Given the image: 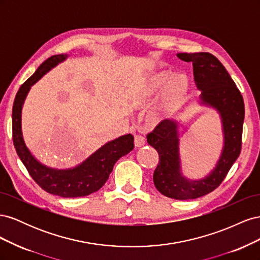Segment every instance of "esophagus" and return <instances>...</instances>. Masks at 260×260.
<instances>
[{"mask_svg": "<svg viewBox=\"0 0 260 260\" xmlns=\"http://www.w3.org/2000/svg\"><path fill=\"white\" fill-rule=\"evenodd\" d=\"M144 144H145V138L143 136L137 135L135 137V145H136V147H141V146H143Z\"/></svg>", "mask_w": 260, "mask_h": 260, "instance_id": "esophagus-1", "label": "esophagus"}]
</instances>
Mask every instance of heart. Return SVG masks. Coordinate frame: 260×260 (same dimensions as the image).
<instances>
[{
  "label": "heart",
  "mask_w": 260,
  "mask_h": 260,
  "mask_svg": "<svg viewBox=\"0 0 260 260\" xmlns=\"http://www.w3.org/2000/svg\"><path fill=\"white\" fill-rule=\"evenodd\" d=\"M167 84L169 85L167 86L166 94H165V98L158 108V113H156V116L170 114L175 111L179 100L187 90L188 81L186 76L177 74L171 77L170 72L162 70V72L146 76L138 90V99L146 101L156 96Z\"/></svg>",
  "instance_id": "heart-1"
}]
</instances>
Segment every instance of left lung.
Here are the masks:
<instances>
[{"instance_id":"1","label":"left lung","mask_w":260,"mask_h":260,"mask_svg":"<svg viewBox=\"0 0 260 260\" xmlns=\"http://www.w3.org/2000/svg\"><path fill=\"white\" fill-rule=\"evenodd\" d=\"M177 56L193 64L194 80L202 91L200 103L216 109L221 118L223 147L216 167L200 180L185 178L181 171L179 123L162 120L147 135V143L159 156L154 171V184L162 195L175 200H194L217 188L238 159L242 148L245 108L241 92L224 66L207 52L179 53Z\"/></svg>"}]
</instances>
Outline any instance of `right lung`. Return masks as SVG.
Masks as SVG:
<instances>
[{"instance_id":"obj_1","label":"right lung","mask_w":260,"mask_h":260,"mask_svg":"<svg viewBox=\"0 0 260 260\" xmlns=\"http://www.w3.org/2000/svg\"><path fill=\"white\" fill-rule=\"evenodd\" d=\"M66 58L67 55L64 54L51 56L43 61L36 73L19 88L13 105V142L29 175L44 191L61 198H80L99 191L105 184L116 161L135 147V138L129 133L109 141L83 162L69 169L51 168L35 158L22 137L21 112L23 102L31 86Z\"/></svg>"}]
</instances>
